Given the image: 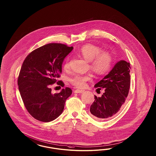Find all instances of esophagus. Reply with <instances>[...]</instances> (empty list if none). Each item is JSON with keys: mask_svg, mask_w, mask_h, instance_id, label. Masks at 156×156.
Listing matches in <instances>:
<instances>
[{"mask_svg": "<svg viewBox=\"0 0 156 156\" xmlns=\"http://www.w3.org/2000/svg\"><path fill=\"white\" fill-rule=\"evenodd\" d=\"M84 92V90H80V89H76L74 90V93H83Z\"/></svg>", "mask_w": 156, "mask_h": 156, "instance_id": "obj_1", "label": "esophagus"}]
</instances>
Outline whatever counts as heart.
Listing matches in <instances>:
<instances>
[{
	"mask_svg": "<svg viewBox=\"0 0 156 156\" xmlns=\"http://www.w3.org/2000/svg\"><path fill=\"white\" fill-rule=\"evenodd\" d=\"M78 54L86 61L90 62L91 69L97 74H105L112 67L113 59L111 54L106 51H102L99 46L91 44H86L80 48ZM69 66V59L67 58L64 62L63 68L67 70ZM90 80V76L88 75L77 74L70 78V82L76 87L82 88L85 87L86 82Z\"/></svg>",
	"mask_w": 156,
	"mask_h": 156,
	"instance_id": "heart-1",
	"label": "heart"
}]
</instances>
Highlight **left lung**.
Listing matches in <instances>:
<instances>
[{
    "label": "left lung",
    "mask_w": 156,
    "mask_h": 156,
    "mask_svg": "<svg viewBox=\"0 0 156 156\" xmlns=\"http://www.w3.org/2000/svg\"><path fill=\"white\" fill-rule=\"evenodd\" d=\"M130 63L121 60L114 65L108 75L95 85V87L105 89V93L101 97L94 95V101L90 108L94 117L104 120L112 117L120 110L130 89Z\"/></svg>",
    "instance_id": "left-lung-1"
}]
</instances>
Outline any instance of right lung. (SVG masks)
Wrapping results in <instances>:
<instances>
[{
	"instance_id": "1",
	"label": "right lung",
	"mask_w": 156,
	"mask_h": 156,
	"mask_svg": "<svg viewBox=\"0 0 156 156\" xmlns=\"http://www.w3.org/2000/svg\"><path fill=\"white\" fill-rule=\"evenodd\" d=\"M73 47L61 43H49L30 53L24 59L18 79L24 105L28 113L38 121L50 122L63 111L67 98L72 94L69 87L52 94L51 85L64 86L57 81L62 73V65Z\"/></svg>"
}]
</instances>
